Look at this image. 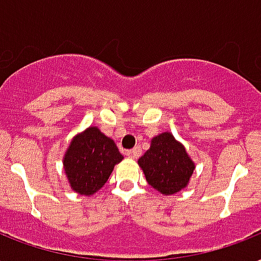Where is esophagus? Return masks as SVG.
Wrapping results in <instances>:
<instances>
[{
	"label": "esophagus",
	"mask_w": 261,
	"mask_h": 261,
	"mask_svg": "<svg viewBox=\"0 0 261 261\" xmlns=\"http://www.w3.org/2000/svg\"><path fill=\"white\" fill-rule=\"evenodd\" d=\"M125 155L128 156V158H132V159H136L139 155H140V148L139 147H136V148L133 149H129V151H126L125 152Z\"/></svg>",
	"instance_id": "1"
}]
</instances>
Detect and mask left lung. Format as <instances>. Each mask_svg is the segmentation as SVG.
<instances>
[{
  "label": "left lung",
  "mask_w": 261,
  "mask_h": 261,
  "mask_svg": "<svg viewBox=\"0 0 261 261\" xmlns=\"http://www.w3.org/2000/svg\"><path fill=\"white\" fill-rule=\"evenodd\" d=\"M139 166L147 182L162 195H174L184 189L195 170L185 147L170 132L153 137L149 149L139 158Z\"/></svg>",
  "instance_id": "obj_1"
}]
</instances>
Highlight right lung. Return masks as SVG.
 Returning a JSON list of instances; mask_svg holds the SVG:
<instances>
[{"mask_svg":"<svg viewBox=\"0 0 261 261\" xmlns=\"http://www.w3.org/2000/svg\"><path fill=\"white\" fill-rule=\"evenodd\" d=\"M122 159L116 143L96 126H90L70 141L64 169L70 188L79 195L91 196L106 184Z\"/></svg>","mask_w":261,"mask_h":261,"instance_id":"add662e5","label":"right lung"}]
</instances>
